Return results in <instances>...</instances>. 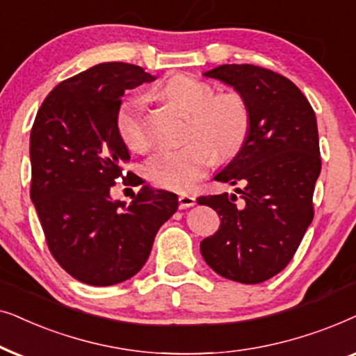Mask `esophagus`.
Listing matches in <instances>:
<instances>
[{"label": "esophagus", "mask_w": 356, "mask_h": 356, "mask_svg": "<svg viewBox=\"0 0 356 356\" xmlns=\"http://www.w3.org/2000/svg\"><path fill=\"white\" fill-rule=\"evenodd\" d=\"M195 197L193 195H188V193H181L179 195V207L181 208H188V207H193L195 205Z\"/></svg>", "instance_id": "34e87169"}]
</instances>
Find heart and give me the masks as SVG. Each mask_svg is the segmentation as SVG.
I'll use <instances>...</instances> for the list:
<instances>
[{"label": "heart", "mask_w": 356, "mask_h": 356, "mask_svg": "<svg viewBox=\"0 0 356 356\" xmlns=\"http://www.w3.org/2000/svg\"><path fill=\"white\" fill-rule=\"evenodd\" d=\"M161 97L187 115L179 148H163L149 156L145 174L158 187L188 191L213 163L215 151L233 156L241 149L250 129V112L239 92L213 94L210 84L191 76H175L161 88ZM117 131L129 148L148 146L143 130V102L130 99L117 112Z\"/></svg>", "instance_id": "1"}]
</instances>
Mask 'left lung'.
Masks as SVG:
<instances>
[{"label":"left lung","instance_id":"1","mask_svg":"<svg viewBox=\"0 0 356 356\" xmlns=\"http://www.w3.org/2000/svg\"><path fill=\"white\" fill-rule=\"evenodd\" d=\"M203 76L245 99L250 129L238 154L215 181L243 188L236 195L198 198L218 213L220 229L200 243L205 262L227 280L254 285L290 264L314 216L312 193L321 174L316 113L296 84L255 65H221Z\"/></svg>","mask_w":356,"mask_h":356}]
</instances>
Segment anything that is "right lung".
<instances>
[{"instance_id": "right-lung-1", "label": "right lung", "mask_w": 356, "mask_h": 356, "mask_svg": "<svg viewBox=\"0 0 356 356\" xmlns=\"http://www.w3.org/2000/svg\"><path fill=\"white\" fill-rule=\"evenodd\" d=\"M154 79L140 66L99 63L61 81L32 125L31 200L51 255L86 285H115L138 273L159 227L177 211L175 193L135 174L123 181L141 186L130 205L111 198L130 161L117 131L122 96Z\"/></svg>"}]
</instances>
